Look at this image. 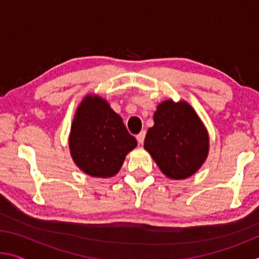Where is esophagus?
<instances>
[{"mask_svg": "<svg viewBox=\"0 0 259 259\" xmlns=\"http://www.w3.org/2000/svg\"><path fill=\"white\" fill-rule=\"evenodd\" d=\"M145 135H146V131L145 130H142L140 131V133L137 135V142L139 143V144H143L144 143V139H145Z\"/></svg>", "mask_w": 259, "mask_h": 259, "instance_id": "obj_1", "label": "esophagus"}]
</instances>
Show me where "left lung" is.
Wrapping results in <instances>:
<instances>
[{
    "label": "left lung",
    "instance_id": "8db88e82",
    "mask_svg": "<svg viewBox=\"0 0 259 259\" xmlns=\"http://www.w3.org/2000/svg\"><path fill=\"white\" fill-rule=\"evenodd\" d=\"M144 147L166 177L184 179L198 171L207 159L209 137L190 105L165 100L157 106Z\"/></svg>",
    "mask_w": 259,
    "mask_h": 259
}]
</instances>
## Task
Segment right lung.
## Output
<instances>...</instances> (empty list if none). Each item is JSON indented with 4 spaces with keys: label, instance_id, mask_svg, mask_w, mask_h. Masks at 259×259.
I'll return each mask as SVG.
<instances>
[{
    "label": "right lung",
    "instance_id": "add662e5",
    "mask_svg": "<svg viewBox=\"0 0 259 259\" xmlns=\"http://www.w3.org/2000/svg\"><path fill=\"white\" fill-rule=\"evenodd\" d=\"M136 146L137 140L106 100L90 96L84 98L69 136L72 157L82 171L94 177H112Z\"/></svg>",
    "mask_w": 259,
    "mask_h": 259
}]
</instances>
